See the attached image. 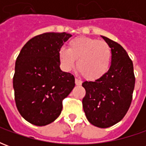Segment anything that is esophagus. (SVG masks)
Masks as SVG:
<instances>
[{
    "label": "esophagus",
    "instance_id": "obj_1",
    "mask_svg": "<svg viewBox=\"0 0 146 146\" xmlns=\"http://www.w3.org/2000/svg\"><path fill=\"white\" fill-rule=\"evenodd\" d=\"M75 84H76V85L77 86H80L81 85V84H82V82H81V80H80L78 79H75Z\"/></svg>",
    "mask_w": 146,
    "mask_h": 146
}]
</instances>
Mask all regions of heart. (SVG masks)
<instances>
[{"label":"heart","instance_id":"heart-1","mask_svg":"<svg viewBox=\"0 0 146 146\" xmlns=\"http://www.w3.org/2000/svg\"><path fill=\"white\" fill-rule=\"evenodd\" d=\"M62 69L69 72L75 66L84 77L95 81L104 76L110 70L112 51L106 42L87 36H77L71 40L68 49L58 51Z\"/></svg>","mask_w":146,"mask_h":146}]
</instances>
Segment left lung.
Returning a JSON list of instances; mask_svg holds the SVG:
<instances>
[{
    "label": "left lung",
    "instance_id": "8db88e82",
    "mask_svg": "<svg viewBox=\"0 0 146 146\" xmlns=\"http://www.w3.org/2000/svg\"><path fill=\"white\" fill-rule=\"evenodd\" d=\"M102 37L111 48V66L101 79L83 83L86 95L82 103L89 122L106 128L126 115L131 103L135 77L133 62L122 46L106 36Z\"/></svg>",
    "mask_w": 146,
    "mask_h": 146
}]
</instances>
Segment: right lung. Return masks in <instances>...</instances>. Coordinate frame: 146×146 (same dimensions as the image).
Segmentation results:
<instances>
[{"label": "right lung", "instance_id": "add662e5", "mask_svg": "<svg viewBox=\"0 0 146 146\" xmlns=\"http://www.w3.org/2000/svg\"><path fill=\"white\" fill-rule=\"evenodd\" d=\"M72 36L45 33L30 39L17 57L13 76L15 104L21 116L33 125L54 121L62 100L75 87V78L60 69L58 51Z\"/></svg>", "mask_w": 146, "mask_h": 146}]
</instances>
